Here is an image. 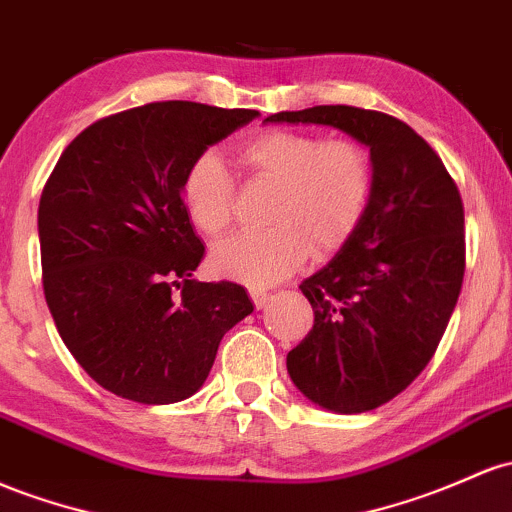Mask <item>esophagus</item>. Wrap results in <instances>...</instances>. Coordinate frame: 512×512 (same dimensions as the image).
<instances>
[{"label": "esophagus", "instance_id": "1", "mask_svg": "<svg viewBox=\"0 0 512 512\" xmlns=\"http://www.w3.org/2000/svg\"><path fill=\"white\" fill-rule=\"evenodd\" d=\"M250 299H252V303H255V308H265L267 303L272 301V294H267V291H262V289H252Z\"/></svg>", "mask_w": 512, "mask_h": 512}]
</instances>
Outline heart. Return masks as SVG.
<instances>
[{"label":"heart","instance_id":"1","mask_svg":"<svg viewBox=\"0 0 512 512\" xmlns=\"http://www.w3.org/2000/svg\"><path fill=\"white\" fill-rule=\"evenodd\" d=\"M240 160L257 177L279 184L269 211L274 228L223 240L211 250L218 277L265 289L303 265L308 252L328 255L355 233L374 189V162L362 143L313 133L269 131L247 140ZM182 204L211 238L233 223L235 184L226 162L201 153L182 179Z\"/></svg>","mask_w":512,"mask_h":512}]
</instances>
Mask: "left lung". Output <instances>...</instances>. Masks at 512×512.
<instances>
[{
    "label": "left lung",
    "mask_w": 512,
    "mask_h": 512,
    "mask_svg": "<svg viewBox=\"0 0 512 512\" xmlns=\"http://www.w3.org/2000/svg\"><path fill=\"white\" fill-rule=\"evenodd\" d=\"M265 123L338 128L372 155L374 189L362 221L299 286L313 306V328L286 355V369L325 411H374L423 372L457 306L462 196L440 155L381 111L313 106Z\"/></svg>",
    "instance_id": "left-lung-1"
}]
</instances>
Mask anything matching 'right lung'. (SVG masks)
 Returning <instances> with one entry per match:
<instances>
[{
  "label": "right lung",
  "mask_w": 512,
  "mask_h": 512,
  "mask_svg": "<svg viewBox=\"0 0 512 512\" xmlns=\"http://www.w3.org/2000/svg\"><path fill=\"white\" fill-rule=\"evenodd\" d=\"M260 111L157 101L72 140L38 204L43 291L60 338L106 391L165 406L204 386L223 335L252 313L204 257L182 204L187 167Z\"/></svg>",
  "instance_id": "right-lung-1"
}]
</instances>
